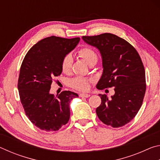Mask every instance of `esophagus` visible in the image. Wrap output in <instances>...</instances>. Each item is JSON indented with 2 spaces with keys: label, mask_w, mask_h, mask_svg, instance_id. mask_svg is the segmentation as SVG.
I'll use <instances>...</instances> for the list:
<instances>
[{
  "label": "esophagus",
  "mask_w": 160,
  "mask_h": 160,
  "mask_svg": "<svg viewBox=\"0 0 160 160\" xmlns=\"http://www.w3.org/2000/svg\"><path fill=\"white\" fill-rule=\"evenodd\" d=\"M90 96V94H80V97H85V98H88Z\"/></svg>",
  "instance_id": "1"
}]
</instances>
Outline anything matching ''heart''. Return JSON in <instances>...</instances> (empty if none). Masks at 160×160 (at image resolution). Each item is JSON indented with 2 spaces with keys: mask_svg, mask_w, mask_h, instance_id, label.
<instances>
[{
  "mask_svg": "<svg viewBox=\"0 0 160 160\" xmlns=\"http://www.w3.org/2000/svg\"><path fill=\"white\" fill-rule=\"evenodd\" d=\"M78 55L86 61L87 63L91 65L96 63L98 60V55L96 51L89 46H84L78 50ZM72 66V58L67 55L63 58L61 62V69L63 72H68ZM90 79L82 77H77L70 81V86L73 89L79 91H86L88 90Z\"/></svg>",
  "mask_w": 160,
  "mask_h": 160,
  "instance_id": "1",
  "label": "heart"
}]
</instances>
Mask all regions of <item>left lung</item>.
<instances>
[{
	"label": "left lung",
	"instance_id": "left-lung-1",
	"mask_svg": "<svg viewBox=\"0 0 160 160\" xmlns=\"http://www.w3.org/2000/svg\"><path fill=\"white\" fill-rule=\"evenodd\" d=\"M82 39L102 54L104 70L97 89L113 87L115 90L112 99L99 94L102 103L97 115L107 126H123L136 116L144 99L146 81L141 58L130 43L113 34L83 36Z\"/></svg>",
	"mask_w": 160,
	"mask_h": 160
}]
</instances>
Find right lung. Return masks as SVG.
<instances>
[{"instance_id":"right-lung-1","label":"right lung","mask_w":160,"mask_h":160,"mask_svg":"<svg viewBox=\"0 0 160 160\" xmlns=\"http://www.w3.org/2000/svg\"><path fill=\"white\" fill-rule=\"evenodd\" d=\"M79 37L44 38L34 44L22 63L18 88L25 113L37 128L56 131L70 119V102L78 94L63 91L56 97L49 93L54 78L61 74L63 58L76 47Z\"/></svg>"}]
</instances>
